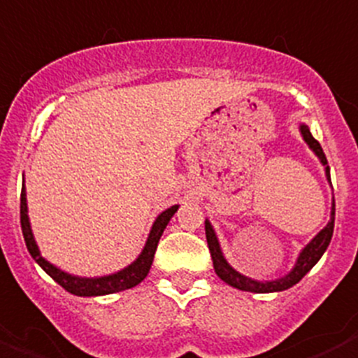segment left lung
<instances>
[{"mask_svg":"<svg viewBox=\"0 0 358 358\" xmlns=\"http://www.w3.org/2000/svg\"><path fill=\"white\" fill-rule=\"evenodd\" d=\"M301 134L304 137V141L308 143L313 152H315L317 157L320 159V163L324 164L326 168V177H328V181L331 182L329 179V166H328V159H326L324 152H322V146L319 145L315 137L311 136L310 128L306 124H301ZM333 226H335V199H333V206H331V219H329L328 224L315 235V239L311 241L308 244L306 248L302 250L301 255L297 259V264L289 271L286 277H280L277 280H253L250 277H244L241 275L239 271H235L234 268L226 262V259L222 257L221 246H219V241L215 237V231H213L212 224L208 221L204 222V230H206V241H208V250L210 255H212L213 261V268H215V273L219 275V279L224 280L226 284H230L234 288L243 289V292H253V293H271V292H282V289L292 288L293 284H297L299 280L311 270V268L315 266L319 259L322 257V253L326 252V248L329 246V241H331L333 235Z\"/></svg>","mask_w":358,"mask_h":358,"instance_id":"left-lung-1","label":"left lung"}]
</instances>
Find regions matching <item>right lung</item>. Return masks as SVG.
I'll return each mask as SVG.
<instances>
[{
  "label": "right lung",
  "instance_id": "obj_1",
  "mask_svg": "<svg viewBox=\"0 0 358 358\" xmlns=\"http://www.w3.org/2000/svg\"><path fill=\"white\" fill-rule=\"evenodd\" d=\"M179 206H172V208L164 210L161 215L155 219L152 230H150L148 241H146L145 248H143L141 255L136 259V261L127 266L124 270L117 271V273L106 275V277H94V279H87V277H76V275L65 273L63 270L56 268L54 264H50L48 261L41 257V253L38 250V244L34 241L32 230H30L29 222V213H27V194L25 186L21 188V204H20V215H21V230H23V237H25L27 248H29L30 255L34 257V261L38 262L43 270L50 275L52 279L56 280L59 286L66 289V292L74 293L78 297H97V295H108V293L123 292V289L134 288L137 284L141 282L148 275L150 266H152V261H154L155 250H157L159 239L163 235L164 228L170 222L173 213L177 212Z\"/></svg>",
  "mask_w": 358,
  "mask_h": 358
}]
</instances>
